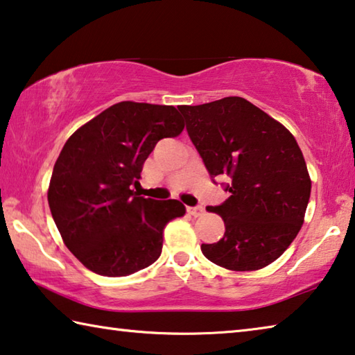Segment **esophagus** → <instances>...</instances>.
Listing matches in <instances>:
<instances>
[{"label": "esophagus", "instance_id": "34e87169", "mask_svg": "<svg viewBox=\"0 0 355 355\" xmlns=\"http://www.w3.org/2000/svg\"><path fill=\"white\" fill-rule=\"evenodd\" d=\"M187 212L190 214V216L198 217L202 212H205V209H202V206H193V207H187Z\"/></svg>", "mask_w": 355, "mask_h": 355}]
</instances>
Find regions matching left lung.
<instances>
[{"instance_id": "obj_1", "label": "left lung", "mask_w": 355, "mask_h": 355, "mask_svg": "<svg viewBox=\"0 0 355 355\" xmlns=\"http://www.w3.org/2000/svg\"><path fill=\"white\" fill-rule=\"evenodd\" d=\"M187 133L214 182L226 178L231 196L209 206L225 234L201 252L230 270H258L282 257L295 239L309 206L311 181L286 127L242 97L179 107ZM217 184V182H216Z\"/></svg>"}]
</instances>
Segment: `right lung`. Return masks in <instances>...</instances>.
<instances>
[{
    "label": "right lung",
    "mask_w": 355,
    "mask_h": 355,
    "mask_svg": "<svg viewBox=\"0 0 355 355\" xmlns=\"http://www.w3.org/2000/svg\"><path fill=\"white\" fill-rule=\"evenodd\" d=\"M184 130L171 105L119 102L81 125L58 157L49 206L66 247L103 277H125L159 259L164 230L181 201L138 196L144 160Z\"/></svg>",
    "instance_id": "1"
}]
</instances>
